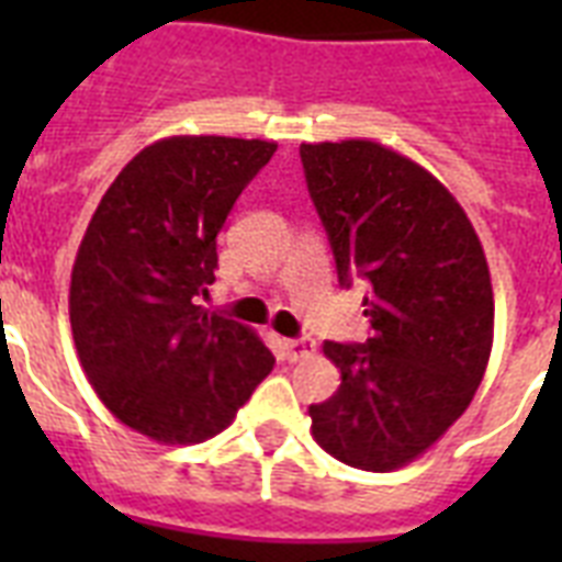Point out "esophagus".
<instances>
[{
    "instance_id": "obj_1",
    "label": "esophagus",
    "mask_w": 562,
    "mask_h": 562,
    "mask_svg": "<svg viewBox=\"0 0 562 562\" xmlns=\"http://www.w3.org/2000/svg\"><path fill=\"white\" fill-rule=\"evenodd\" d=\"M282 350H285V359L289 361L308 359V356L315 352V341H312V338H285V341H282Z\"/></svg>"
}]
</instances>
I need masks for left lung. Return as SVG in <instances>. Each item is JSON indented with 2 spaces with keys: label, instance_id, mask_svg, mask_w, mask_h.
Wrapping results in <instances>:
<instances>
[{
  "label": "left lung",
  "instance_id": "8db88e82",
  "mask_svg": "<svg viewBox=\"0 0 562 562\" xmlns=\"http://www.w3.org/2000/svg\"><path fill=\"white\" fill-rule=\"evenodd\" d=\"M308 194L341 285L370 282L364 344H324L341 387L308 408L347 467L417 461L470 408L493 350V282L479 233L440 180L373 139L303 143Z\"/></svg>",
  "mask_w": 562,
  "mask_h": 562
}]
</instances>
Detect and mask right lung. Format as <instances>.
<instances>
[{
    "instance_id": "right-lung-1",
    "label": "right lung",
    "mask_w": 562,
    "mask_h": 562,
    "mask_svg": "<svg viewBox=\"0 0 562 562\" xmlns=\"http://www.w3.org/2000/svg\"><path fill=\"white\" fill-rule=\"evenodd\" d=\"M277 143L169 136L143 148L92 212L72 265L69 324L108 411L166 446L203 443L273 370L262 338L198 306L233 203Z\"/></svg>"
}]
</instances>
